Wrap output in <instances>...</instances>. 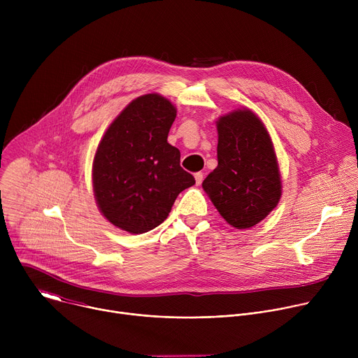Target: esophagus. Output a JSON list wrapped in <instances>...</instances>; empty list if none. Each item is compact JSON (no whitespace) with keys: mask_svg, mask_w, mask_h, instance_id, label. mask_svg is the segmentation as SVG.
<instances>
[{"mask_svg":"<svg viewBox=\"0 0 358 358\" xmlns=\"http://www.w3.org/2000/svg\"><path fill=\"white\" fill-rule=\"evenodd\" d=\"M195 182H196V185H199L201 182H202V180H203V174L202 173H195Z\"/></svg>","mask_w":358,"mask_h":358,"instance_id":"1","label":"esophagus"}]
</instances>
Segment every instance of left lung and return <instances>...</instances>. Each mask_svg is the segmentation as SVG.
<instances>
[{
    "mask_svg": "<svg viewBox=\"0 0 358 358\" xmlns=\"http://www.w3.org/2000/svg\"><path fill=\"white\" fill-rule=\"evenodd\" d=\"M218 166L202 188L236 229L261 222L278 206L282 181L275 148L262 120L238 109L217 122Z\"/></svg>",
    "mask_w": 358,
    "mask_h": 358,
    "instance_id": "1",
    "label": "left lung"
}]
</instances>
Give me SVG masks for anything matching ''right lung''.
<instances>
[{
  "mask_svg": "<svg viewBox=\"0 0 358 358\" xmlns=\"http://www.w3.org/2000/svg\"><path fill=\"white\" fill-rule=\"evenodd\" d=\"M177 110L157 93L124 108L100 140L92 169L100 213L115 227L144 234L170 214L178 194L195 184L167 141Z\"/></svg>",
  "mask_w": 358,
  "mask_h": 358,
  "instance_id": "obj_1",
  "label": "right lung"
}]
</instances>
